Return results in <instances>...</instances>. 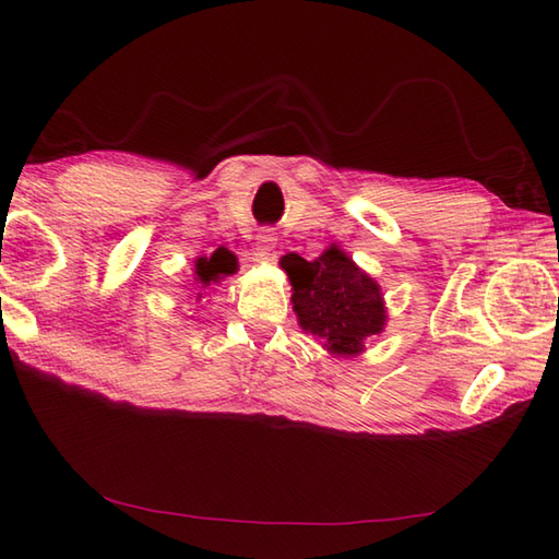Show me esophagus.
<instances>
[{
	"label": "esophagus",
	"mask_w": 559,
	"mask_h": 559,
	"mask_svg": "<svg viewBox=\"0 0 559 559\" xmlns=\"http://www.w3.org/2000/svg\"><path fill=\"white\" fill-rule=\"evenodd\" d=\"M273 245H276V233H273L271 228H261L259 235H257V249H259L257 257L259 259H269Z\"/></svg>",
	"instance_id": "obj_1"
}]
</instances>
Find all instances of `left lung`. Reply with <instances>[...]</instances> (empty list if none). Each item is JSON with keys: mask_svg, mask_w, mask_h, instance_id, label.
I'll use <instances>...</instances> for the list:
<instances>
[{"mask_svg": "<svg viewBox=\"0 0 559 559\" xmlns=\"http://www.w3.org/2000/svg\"><path fill=\"white\" fill-rule=\"evenodd\" d=\"M281 264L293 283V310L300 326L324 338L331 353H360L362 341L382 331L386 314L379 286L338 247L314 261L288 254Z\"/></svg>", "mask_w": 559, "mask_h": 559, "instance_id": "left-lung-1", "label": "left lung"}]
</instances>
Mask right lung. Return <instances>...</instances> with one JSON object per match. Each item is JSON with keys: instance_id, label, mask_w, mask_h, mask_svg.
<instances>
[{"instance_id": "right-lung-1", "label": "right lung", "mask_w": 559, "mask_h": 559, "mask_svg": "<svg viewBox=\"0 0 559 559\" xmlns=\"http://www.w3.org/2000/svg\"><path fill=\"white\" fill-rule=\"evenodd\" d=\"M237 269V261L235 257L228 252V249L221 247L213 252L211 257H199L197 259V283L199 288H206L213 286V283H218L221 278L230 276Z\"/></svg>"}]
</instances>
